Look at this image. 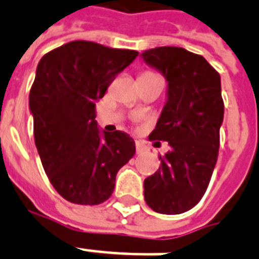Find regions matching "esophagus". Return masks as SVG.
Wrapping results in <instances>:
<instances>
[{
  "label": "esophagus",
  "instance_id": "1",
  "mask_svg": "<svg viewBox=\"0 0 259 259\" xmlns=\"http://www.w3.org/2000/svg\"><path fill=\"white\" fill-rule=\"evenodd\" d=\"M146 150H148V146H146L144 142H141V141L136 142V152H137V154L145 153Z\"/></svg>",
  "mask_w": 259,
  "mask_h": 259
}]
</instances>
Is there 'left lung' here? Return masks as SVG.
I'll use <instances>...</instances> for the list:
<instances>
[{
	"label": "left lung",
	"mask_w": 259,
	"mask_h": 259,
	"mask_svg": "<svg viewBox=\"0 0 259 259\" xmlns=\"http://www.w3.org/2000/svg\"><path fill=\"white\" fill-rule=\"evenodd\" d=\"M142 58L168 80V101L149 140L170 146L144 181L145 201L156 212L183 213L200 201L217 164L225 114L221 76L201 55L179 47L148 50Z\"/></svg>",
	"instance_id": "left-lung-1"
}]
</instances>
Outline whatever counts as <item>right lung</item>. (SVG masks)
Instances as JSON below:
<instances>
[{"label":"right lung","instance_id":"right-lung-1","mask_svg":"<svg viewBox=\"0 0 259 259\" xmlns=\"http://www.w3.org/2000/svg\"><path fill=\"white\" fill-rule=\"evenodd\" d=\"M137 56V51L76 40L38 63L29 93L34 144L51 184L71 203L107 200L117 172L136 153L134 140L123 132L101 136L95 101Z\"/></svg>","mask_w":259,"mask_h":259}]
</instances>
